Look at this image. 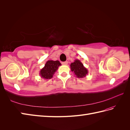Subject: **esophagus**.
I'll return each instance as SVG.
<instances>
[{"instance_id": "1", "label": "esophagus", "mask_w": 130, "mask_h": 130, "mask_svg": "<svg viewBox=\"0 0 130 130\" xmlns=\"http://www.w3.org/2000/svg\"><path fill=\"white\" fill-rule=\"evenodd\" d=\"M68 61H65V62H62V64H64V65H67V64H68Z\"/></svg>"}]
</instances>
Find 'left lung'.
I'll list each match as a JSON object with an SVG mask.
<instances>
[{"label": "left lung", "instance_id": "8db88e82", "mask_svg": "<svg viewBox=\"0 0 130 130\" xmlns=\"http://www.w3.org/2000/svg\"><path fill=\"white\" fill-rule=\"evenodd\" d=\"M71 69L78 78L85 77L88 73L87 70L84 67L82 63L79 60H76L73 63H71Z\"/></svg>", "mask_w": 130, "mask_h": 130}]
</instances>
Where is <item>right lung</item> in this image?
Wrapping results in <instances>:
<instances>
[{
  "label": "right lung",
  "instance_id": "right-lung-1",
  "mask_svg": "<svg viewBox=\"0 0 130 130\" xmlns=\"http://www.w3.org/2000/svg\"><path fill=\"white\" fill-rule=\"evenodd\" d=\"M60 65L61 64L58 60H48L45 63L44 67L40 72V75L44 79H51L53 77V75Z\"/></svg>",
  "mask_w": 130,
  "mask_h": 130
}]
</instances>
